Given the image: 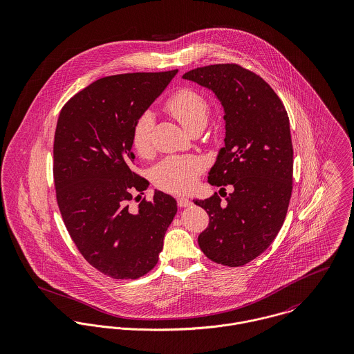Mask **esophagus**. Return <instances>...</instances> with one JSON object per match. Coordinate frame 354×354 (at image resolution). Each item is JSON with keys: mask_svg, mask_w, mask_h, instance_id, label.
<instances>
[{"mask_svg": "<svg viewBox=\"0 0 354 354\" xmlns=\"http://www.w3.org/2000/svg\"><path fill=\"white\" fill-rule=\"evenodd\" d=\"M191 204H192V202H191L189 199H187V198H183V196H178V198H177V205L181 207V208H183V207H189Z\"/></svg>", "mask_w": 354, "mask_h": 354, "instance_id": "esophagus-1", "label": "esophagus"}]
</instances>
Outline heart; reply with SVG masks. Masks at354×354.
Masks as SVG:
<instances>
[{
    "label": "heart",
    "instance_id": "obj_1",
    "mask_svg": "<svg viewBox=\"0 0 354 354\" xmlns=\"http://www.w3.org/2000/svg\"><path fill=\"white\" fill-rule=\"evenodd\" d=\"M165 109L187 131L198 124H205L208 103L192 88H180L165 103ZM153 120L150 113L142 114L132 129V147L140 156L152 151L151 132ZM203 162L196 156H170L153 169V184L166 192L184 194L194 188L202 173Z\"/></svg>",
    "mask_w": 354,
    "mask_h": 354
}]
</instances>
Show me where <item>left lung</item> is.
I'll list each match as a JSON object with an SVG mask.
<instances>
[{
    "label": "left lung",
    "mask_w": 354,
    "mask_h": 354,
    "mask_svg": "<svg viewBox=\"0 0 354 354\" xmlns=\"http://www.w3.org/2000/svg\"><path fill=\"white\" fill-rule=\"evenodd\" d=\"M211 90L225 110V147L208 173L232 185L226 203L214 194L195 204L209 216L198 237L212 261L240 267L264 252L281 230L293 189V145L286 109L259 75L237 64H215L184 76Z\"/></svg>",
    "instance_id": "1"
}]
</instances>
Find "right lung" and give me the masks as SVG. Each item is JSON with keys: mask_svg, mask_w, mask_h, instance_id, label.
I'll use <instances>...</instances> for the list:
<instances>
[{"mask_svg": "<svg viewBox=\"0 0 354 354\" xmlns=\"http://www.w3.org/2000/svg\"><path fill=\"white\" fill-rule=\"evenodd\" d=\"M176 73L106 76L59 111L53 146L57 204L79 252L114 279L151 271L177 212L174 198L160 191L130 207L149 187L135 170L133 125Z\"/></svg>", "mask_w": 354, "mask_h": 354, "instance_id": "obj_1", "label": "right lung"}]
</instances>
